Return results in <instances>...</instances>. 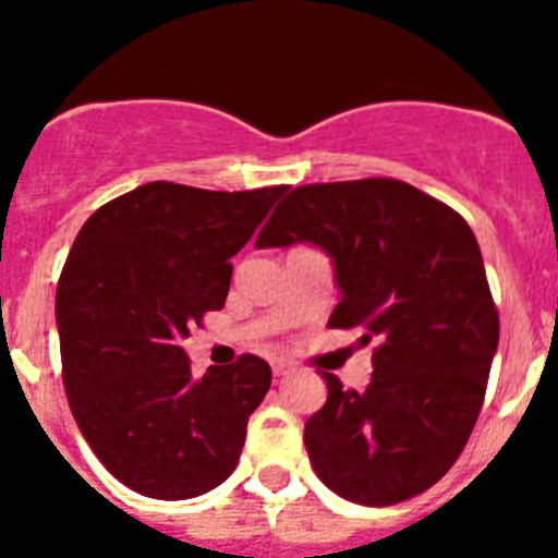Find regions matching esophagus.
<instances>
[{"label":"esophagus","instance_id":"esophagus-1","mask_svg":"<svg viewBox=\"0 0 558 558\" xmlns=\"http://www.w3.org/2000/svg\"><path fill=\"white\" fill-rule=\"evenodd\" d=\"M274 377H288L290 372H293V366L290 363H284V360H274Z\"/></svg>","mask_w":558,"mask_h":558}]
</instances>
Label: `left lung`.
I'll use <instances>...</instances> for the list:
<instances>
[{"label":"left lung","instance_id":"1","mask_svg":"<svg viewBox=\"0 0 558 558\" xmlns=\"http://www.w3.org/2000/svg\"><path fill=\"white\" fill-rule=\"evenodd\" d=\"M313 243L340 290L329 327L377 343L366 391L327 379L304 425L315 475L360 506H393L447 475L486 397L500 318L466 220L397 179L295 186L256 248Z\"/></svg>","mask_w":558,"mask_h":558}]
</instances>
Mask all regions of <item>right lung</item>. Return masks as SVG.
<instances>
[{
	"mask_svg": "<svg viewBox=\"0 0 558 558\" xmlns=\"http://www.w3.org/2000/svg\"><path fill=\"white\" fill-rule=\"evenodd\" d=\"M284 192L150 181L83 223L56 293L63 388L88 447L128 489L186 500L234 472L270 366L240 354L195 379L181 340L223 307L229 259Z\"/></svg>",
	"mask_w": 558,
	"mask_h": 558,
	"instance_id": "obj_1",
	"label": "right lung"
}]
</instances>
